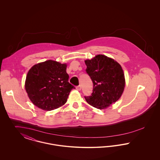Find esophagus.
<instances>
[{"label": "esophagus", "instance_id": "1", "mask_svg": "<svg viewBox=\"0 0 160 160\" xmlns=\"http://www.w3.org/2000/svg\"><path fill=\"white\" fill-rule=\"evenodd\" d=\"M76 89L77 91H80L81 90V86L78 85V86H76Z\"/></svg>", "mask_w": 160, "mask_h": 160}]
</instances>
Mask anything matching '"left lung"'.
I'll return each mask as SVG.
<instances>
[{"label": "left lung", "mask_w": 160, "mask_h": 160, "mask_svg": "<svg viewBox=\"0 0 160 160\" xmlns=\"http://www.w3.org/2000/svg\"><path fill=\"white\" fill-rule=\"evenodd\" d=\"M86 73L93 83L91 95L84 98L92 106L104 109L117 101L125 88V76L121 66L106 56L98 54L85 61Z\"/></svg>", "instance_id": "8db88e82"}]
</instances>
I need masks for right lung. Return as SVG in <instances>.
I'll list each match as a JSON object with an SVG mask.
<instances>
[{"mask_svg":"<svg viewBox=\"0 0 160 160\" xmlns=\"http://www.w3.org/2000/svg\"><path fill=\"white\" fill-rule=\"evenodd\" d=\"M67 65L48 60L33 66L29 71L25 89L32 103L50 111L63 106L75 87L68 82Z\"/></svg>","mask_w":160,"mask_h":160,"instance_id":"1","label":"right lung"}]
</instances>
